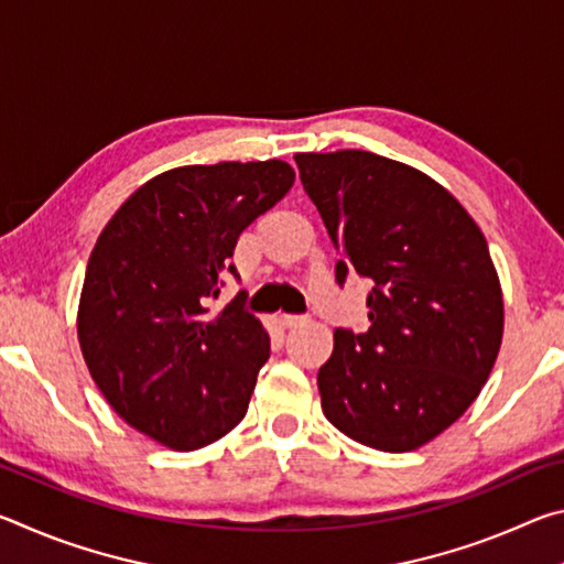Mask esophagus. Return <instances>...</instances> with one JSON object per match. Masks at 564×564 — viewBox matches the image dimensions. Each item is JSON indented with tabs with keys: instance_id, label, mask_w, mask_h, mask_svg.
<instances>
[{
	"instance_id": "obj_1",
	"label": "esophagus",
	"mask_w": 564,
	"mask_h": 564,
	"mask_svg": "<svg viewBox=\"0 0 564 564\" xmlns=\"http://www.w3.org/2000/svg\"><path fill=\"white\" fill-rule=\"evenodd\" d=\"M281 323L285 328H301L305 326V316H281Z\"/></svg>"
}]
</instances>
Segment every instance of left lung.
<instances>
[{
    "label": "left lung",
    "instance_id": "8db88e82",
    "mask_svg": "<svg viewBox=\"0 0 564 564\" xmlns=\"http://www.w3.org/2000/svg\"><path fill=\"white\" fill-rule=\"evenodd\" d=\"M348 275L370 281L366 333L336 328L318 370L323 413L386 453L431 443L488 380L502 291L488 241L451 191L400 161L343 149L295 154Z\"/></svg>",
    "mask_w": 564,
    "mask_h": 564
}]
</instances>
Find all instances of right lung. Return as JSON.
Here are the masks:
<instances>
[{
    "mask_svg": "<svg viewBox=\"0 0 564 564\" xmlns=\"http://www.w3.org/2000/svg\"><path fill=\"white\" fill-rule=\"evenodd\" d=\"M285 161L181 166L104 226L79 301L94 383L139 433L198 451L241 423L271 338L243 293L212 313L238 236L293 186Z\"/></svg>",
    "mask_w": 564,
    "mask_h": 564,
    "instance_id": "obj_1",
    "label": "right lung"
}]
</instances>
